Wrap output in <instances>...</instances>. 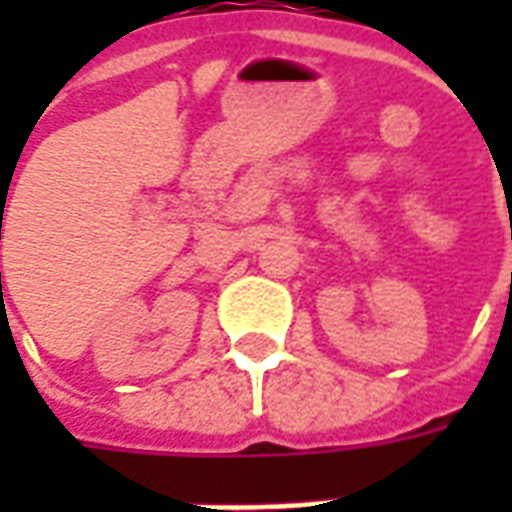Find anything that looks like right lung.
I'll list each match as a JSON object with an SVG mask.
<instances>
[{
  "label": "right lung",
  "mask_w": 512,
  "mask_h": 512,
  "mask_svg": "<svg viewBox=\"0 0 512 512\" xmlns=\"http://www.w3.org/2000/svg\"><path fill=\"white\" fill-rule=\"evenodd\" d=\"M0 277H2V274H0ZM0 290H2V288H0Z\"/></svg>",
  "instance_id": "obj_1"
}]
</instances>
